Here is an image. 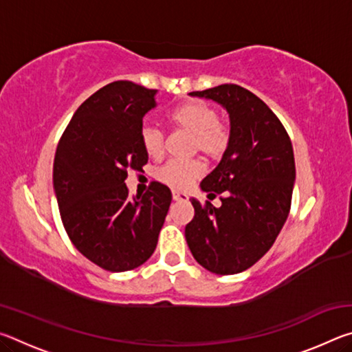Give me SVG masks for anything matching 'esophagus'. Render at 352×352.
Wrapping results in <instances>:
<instances>
[{
	"instance_id": "obj_1",
	"label": "esophagus",
	"mask_w": 352,
	"mask_h": 352,
	"mask_svg": "<svg viewBox=\"0 0 352 352\" xmlns=\"http://www.w3.org/2000/svg\"><path fill=\"white\" fill-rule=\"evenodd\" d=\"M172 199H174V201H186L188 195L183 192H178V190H174V192H172Z\"/></svg>"
}]
</instances>
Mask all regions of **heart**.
<instances>
[{"mask_svg": "<svg viewBox=\"0 0 352 352\" xmlns=\"http://www.w3.org/2000/svg\"><path fill=\"white\" fill-rule=\"evenodd\" d=\"M172 129L190 136L189 153H200L201 157L217 162L228 151L231 142V129L220 121L216 107L204 100H188L168 115ZM140 144L148 158L157 160L164 152V133L152 126H144L140 132ZM204 174V166L199 160L164 163L155 170V180L174 190H186L190 184Z\"/></svg>", "mask_w": 352, "mask_h": 352, "instance_id": "b5f03b06", "label": "heart"}]
</instances>
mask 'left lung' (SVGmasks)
<instances>
[{
    "mask_svg": "<svg viewBox=\"0 0 352 352\" xmlns=\"http://www.w3.org/2000/svg\"><path fill=\"white\" fill-rule=\"evenodd\" d=\"M230 113L231 142L200 188L222 194V206L192 199L194 219L184 228L190 253L206 270L234 275L254 265L275 243L287 220L295 182L287 130L264 100L236 83L192 91Z\"/></svg>",
    "mask_w": 352,
    "mask_h": 352,
    "instance_id": "obj_1",
    "label": "left lung"
}]
</instances>
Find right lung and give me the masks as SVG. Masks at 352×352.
<instances>
[{
	"label": "right lung",
	"mask_w": 352,
	"mask_h": 352,
	"mask_svg": "<svg viewBox=\"0 0 352 352\" xmlns=\"http://www.w3.org/2000/svg\"><path fill=\"white\" fill-rule=\"evenodd\" d=\"M157 90L116 80L83 102L58 141L54 190L74 247L107 272H127L151 258L172 194L152 182L142 195L129 194L127 170H142V118L157 105Z\"/></svg>",
	"instance_id": "obj_1"
}]
</instances>
